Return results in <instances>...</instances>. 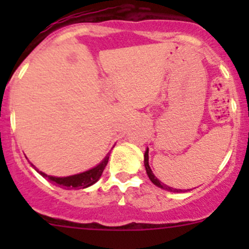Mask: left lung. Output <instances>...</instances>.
I'll return each instance as SVG.
<instances>
[{
  "label": "left lung",
  "mask_w": 249,
  "mask_h": 249,
  "mask_svg": "<svg viewBox=\"0 0 249 249\" xmlns=\"http://www.w3.org/2000/svg\"><path fill=\"white\" fill-rule=\"evenodd\" d=\"M144 166H145V171H147L148 177H149V179L152 180V182L154 183V184L157 185V187L161 188V189L167 190V192H172V193H182V190H180V189H175V188L169 187V185H166V184H164V183H161V182H160L159 179H158L157 177H155L154 173H153V172H152V170H150V167H149V162H148V149L145 150V153H144Z\"/></svg>",
  "instance_id": "left-lung-1"
}]
</instances>
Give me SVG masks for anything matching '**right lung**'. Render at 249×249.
<instances>
[{
  "mask_svg": "<svg viewBox=\"0 0 249 249\" xmlns=\"http://www.w3.org/2000/svg\"><path fill=\"white\" fill-rule=\"evenodd\" d=\"M108 159H109V153L106 155V158H105L99 165H97V166L92 167L91 170H88V171L85 172L78 173V175L69 176V177H54V176H48L44 172L38 171L37 169L36 170L39 175H42L43 177L48 178V179L52 180V182L56 183V184H59L60 187L67 188V189H72V188H74V189H84V188L90 187V185H92L94 183H96L97 180L100 179L105 167H106L107 162H108Z\"/></svg>",
  "mask_w": 249,
  "mask_h": 249,
  "instance_id": "right-lung-1",
  "label": "right lung"
}]
</instances>
